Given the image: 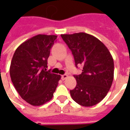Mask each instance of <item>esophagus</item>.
I'll return each mask as SVG.
<instances>
[{
	"label": "esophagus",
	"instance_id": "1",
	"mask_svg": "<svg viewBox=\"0 0 130 130\" xmlns=\"http://www.w3.org/2000/svg\"><path fill=\"white\" fill-rule=\"evenodd\" d=\"M68 77V76L67 75V74H63V75H62V76H61V78H62V80H65V79H67Z\"/></svg>",
	"mask_w": 130,
	"mask_h": 130
}]
</instances>
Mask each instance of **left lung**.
I'll list each match as a JSON object with an SVG mask.
<instances>
[{
	"instance_id": "obj_1",
	"label": "left lung",
	"mask_w": 130,
	"mask_h": 130,
	"mask_svg": "<svg viewBox=\"0 0 130 130\" xmlns=\"http://www.w3.org/2000/svg\"><path fill=\"white\" fill-rule=\"evenodd\" d=\"M74 56L75 65L84 66L82 73L74 75L76 86L70 90L74 100L84 106L95 105L106 97L111 87L114 63L103 43L86 32L61 35Z\"/></svg>"
}]
</instances>
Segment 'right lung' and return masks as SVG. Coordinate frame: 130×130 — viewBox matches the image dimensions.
<instances>
[{
    "label": "right lung",
    "mask_w": 130,
    "mask_h": 130,
    "mask_svg": "<svg viewBox=\"0 0 130 130\" xmlns=\"http://www.w3.org/2000/svg\"><path fill=\"white\" fill-rule=\"evenodd\" d=\"M56 40V35H37L20 44L13 55L12 82L21 98L32 106L51 100L61 78L46 71L50 49Z\"/></svg>",
    "instance_id": "obj_1"
}]
</instances>
